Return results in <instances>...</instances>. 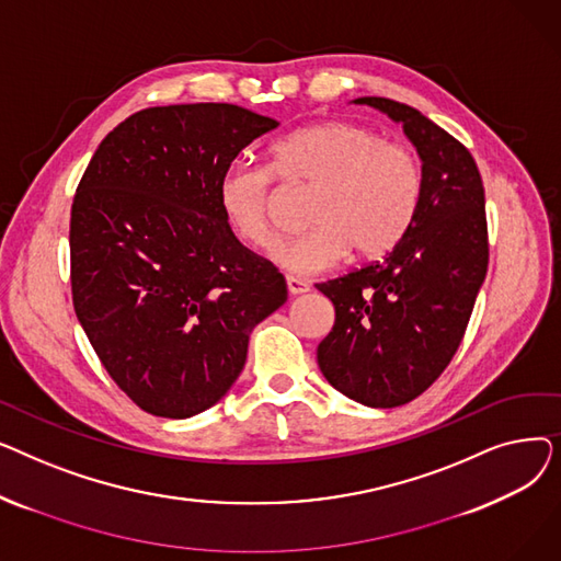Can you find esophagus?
<instances>
[{"instance_id": "esophagus-1", "label": "esophagus", "mask_w": 561, "mask_h": 561, "mask_svg": "<svg viewBox=\"0 0 561 561\" xmlns=\"http://www.w3.org/2000/svg\"><path fill=\"white\" fill-rule=\"evenodd\" d=\"M286 288H288L290 296H305V293H309V284L305 279L290 277V275L286 277Z\"/></svg>"}]
</instances>
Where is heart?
I'll list each match as a JSON object with an SVG mask.
<instances>
[{
	"label": "heart",
	"mask_w": 561,
	"mask_h": 561,
	"mask_svg": "<svg viewBox=\"0 0 561 561\" xmlns=\"http://www.w3.org/2000/svg\"><path fill=\"white\" fill-rule=\"evenodd\" d=\"M275 176L313 188L307 218L313 229L275 250L282 268L300 275L330 271L347 252L355 259L387 254L414 222L423 195V170L409 147L355 123H316L277 140L271 168L231 163L220 176L227 222L259 250L277 241Z\"/></svg>",
	"instance_id": "b5f03b06"
}]
</instances>
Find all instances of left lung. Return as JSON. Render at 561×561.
Here are the masks:
<instances>
[{
	"instance_id": "obj_1",
	"label": "left lung",
	"mask_w": 561,
	"mask_h": 561,
	"mask_svg": "<svg viewBox=\"0 0 561 561\" xmlns=\"http://www.w3.org/2000/svg\"><path fill=\"white\" fill-rule=\"evenodd\" d=\"M355 104L402 125L423 161V195L385 259L316 284L336 311L318 366L343 396L391 409L430 389L463 339L489 265L484 186L466 147L414 106L387 98Z\"/></svg>"
}]
</instances>
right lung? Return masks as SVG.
I'll return each mask as SVG.
<instances>
[{
    "label": "right lung",
    "instance_id": "obj_1",
    "mask_svg": "<svg viewBox=\"0 0 561 561\" xmlns=\"http://www.w3.org/2000/svg\"><path fill=\"white\" fill-rule=\"evenodd\" d=\"M273 117L236 104L129 115L72 199L70 282L81 328L142 411L191 419L241 375L252 330L286 302L275 265L236 239L222 172Z\"/></svg>",
    "mask_w": 561,
    "mask_h": 561
}]
</instances>
